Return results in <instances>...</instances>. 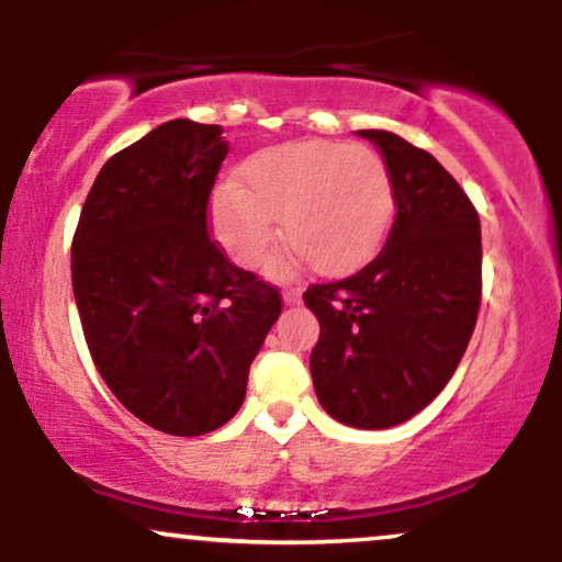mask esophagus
Segmentation results:
<instances>
[{"mask_svg":"<svg viewBox=\"0 0 562 562\" xmlns=\"http://www.w3.org/2000/svg\"><path fill=\"white\" fill-rule=\"evenodd\" d=\"M301 295H303L301 285H285V290H282V299H285V303H299Z\"/></svg>","mask_w":562,"mask_h":562,"instance_id":"34e87169","label":"esophagus"}]
</instances>
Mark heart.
Listing matches in <instances>:
<instances>
[{
  "instance_id": "1",
  "label": "heart",
  "mask_w": 562,
  "mask_h": 562,
  "mask_svg": "<svg viewBox=\"0 0 562 562\" xmlns=\"http://www.w3.org/2000/svg\"><path fill=\"white\" fill-rule=\"evenodd\" d=\"M393 179L385 160L364 145L306 139L254 153L211 203L218 243L240 267L267 259L282 216L293 243L274 272L308 259L319 274H348L378 254L393 216Z\"/></svg>"
}]
</instances>
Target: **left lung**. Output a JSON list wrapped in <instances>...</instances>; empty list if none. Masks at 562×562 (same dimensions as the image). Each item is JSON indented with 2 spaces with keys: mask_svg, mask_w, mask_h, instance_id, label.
I'll return each instance as SVG.
<instances>
[{
  "mask_svg": "<svg viewBox=\"0 0 562 562\" xmlns=\"http://www.w3.org/2000/svg\"><path fill=\"white\" fill-rule=\"evenodd\" d=\"M393 179L389 240L357 274L308 285L319 319L312 378L319 404L351 428H393L425 409L475 330L481 222L457 179L423 147L364 128Z\"/></svg>",
  "mask_w": 562,
  "mask_h": 562,
  "instance_id": "1",
  "label": "left lung"
}]
</instances>
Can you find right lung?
Listing matches in <instances>:
<instances>
[{
    "label": "right lung",
    "mask_w": 562,
    "mask_h": 562,
    "mask_svg": "<svg viewBox=\"0 0 562 562\" xmlns=\"http://www.w3.org/2000/svg\"><path fill=\"white\" fill-rule=\"evenodd\" d=\"M229 145L177 119L102 166L70 245L79 317L121 404L169 436L235 417L250 362L282 312L280 290L235 267L209 232Z\"/></svg>",
    "instance_id": "add662e5"
}]
</instances>
